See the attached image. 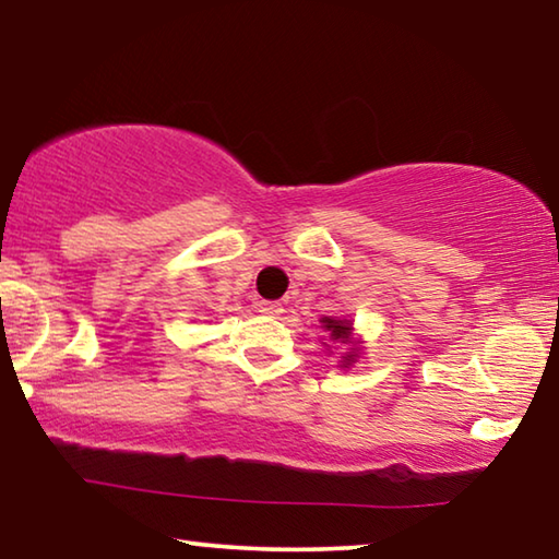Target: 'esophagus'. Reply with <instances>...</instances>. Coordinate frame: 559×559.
Instances as JSON below:
<instances>
[{
  "label": "esophagus",
  "instance_id": "1",
  "mask_svg": "<svg viewBox=\"0 0 559 559\" xmlns=\"http://www.w3.org/2000/svg\"><path fill=\"white\" fill-rule=\"evenodd\" d=\"M257 310H260L262 314H280L282 312V305L280 302H272V299H260V302H257Z\"/></svg>",
  "mask_w": 559,
  "mask_h": 559
}]
</instances>
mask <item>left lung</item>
I'll use <instances>...</instances> for the list:
<instances>
[{
    "mask_svg": "<svg viewBox=\"0 0 559 559\" xmlns=\"http://www.w3.org/2000/svg\"><path fill=\"white\" fill-rule=\"evenodd\" d=\"M322 328L330 333V340L333 343H343V345H353L350 353L343 355V368L353 366L355 358H358V347H355V340H353V322L350 320H335V318H322Z\"/></svg>",
    "mask_w": 559,
    "mask_h": 559,
    "instance_id": "1",
    "label": "left lung"
}]
</instances>
